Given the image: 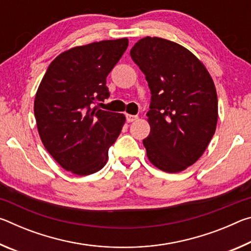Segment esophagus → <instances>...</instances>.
<instances>
[{
	"instance_id": "esophagus-1",
	"label": "esophagus",
	"mask_w": 251,
	"mask_h": 251,
	"mask_svg": "<svg viewBox=\"0 0 251 251\" xmlns=\"http://www.w3.org/2000/svg\"><path fill=\"white\" fill-rule=\"evenodd\" d=\"M126 118H127V122L131 123V122H134V121L137 120L138 116H137V115H127Z\"/></svg>"
}]
</instances>
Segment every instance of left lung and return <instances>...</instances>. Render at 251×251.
<instances>
[{"instance_id":"left-lung-1","label":"left lung","mask_w":251,"mask_h":251,"mask_svg":"<svg viewBox=\"0 0 251 251\" xmlns=\"http://www.w3.org/2000/svg\"><path fill=\"white\" fill-rule=\"evenodd\" d=\"M151 93V133L143 141L151 163L179 173L201 158L218 121L216 87L205 65L175 42L146 36L130 50Z\"/></svg>"}]
</instances>
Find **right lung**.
Segmentation results:
<instances>
[{
  "label": "right lung",
  "instance_id": "right-lung-1",
  "mask_svg": "<svg viewBox=\"0 0 251 251\" xmlns=\"http://www.w3.org/2000/svg\"><path fill=\"white\" fill-rule=\"evenodd\" d=\"M127 46L126 37L75 46L55 57L41 80L34 100L37 130L67 172L86 176L107 163L126 118L95 104L108 99L106 77Z\"/></svg>",
  "mask_w": 251,
  "mask_h": 251
}]
</instances>
